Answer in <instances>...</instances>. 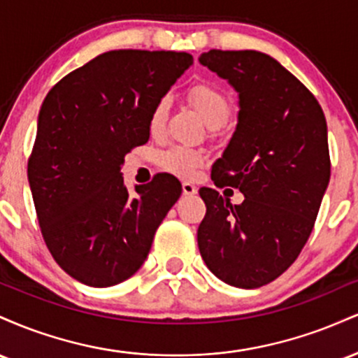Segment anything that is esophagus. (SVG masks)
Returning <instances> with one entry per match:
<instances>
[{
	"instance_id": "34e87169",
	"label": "esophagus",
	"mask_w": 358,
	"mask_h": 358,
	"mask_svg": "<svg viewBox=\"0 0 358 358\" xmlns=\"http://www.w3.org/2000/svg\"><path fill=\"white\" fill-rule=\"evenodd\" d=\"M182 190H183V195L192 196V195H196V192H199V188H196L193 183L185 182V183L182 185Z\"/></svg>"
}]
</instances>
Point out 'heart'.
Here are the masks:
<instances>
[{
	"label": "heart",
	"mask_w": 358,
	"mask_h": 358,
	"mask_svg": "<svg viewBox=\"0 0 358 358\" xmlns=\"http://www.w3.org/2000/svg\"><path fill=\"white\" fill-rule=\"evenodd\" d=\"M188 101L203 119V122L212 129H219L229 121L232 114V102L219 87L210 84H199L190 89ZM168 110H170V99L162 97L151 109L150 127L151 134H159L165 127ZM207 162V155L200 150H192L185 146H171L159 153L158 163L166 173H171L180 178H193L196 171Z\"/></svg>",
	"instance_id": "heart-1"
}]
</instances>
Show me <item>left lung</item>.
<instances>
[{"label":"left lung","mask_w":358,"mask_h":358,"mask_svg":"<svg viewBox=\"0 0 358 358\" xmlns=\"http://www.w3.org/2000/svg\"><path fill=\"white\" fill-rule=\"evenodd\" d=\"M199 62L239 96L236 131L212 180L239 188L244 202L200 188L207 213L196 241L217 278L254 289L281 276L313 231L330 182L327 119L313 94L266 53L210 50Z\"/></svg>","instance_id":"8db88e82"}]
</instances>
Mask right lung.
I'll list each match as a JSON object with an SVG mask.
<instances>
[{
    "instance_id": "add662e5",
    "label": "right lung",
    "mask_w": 358,
    "mask_h": 358,
    "mask_svg": "<svg viewBox=\"0 0 358 358\" xmlns=\"http://www.w3.org/2000/svg\"><path fill=\"white\" fill-rule=\"evenodd\" d=\"M192 64L185 52H106L45 97L28 183L45 244L82 285L108 287L133 276L182 195L168 173L129 193L121 165L148 141L151 109Z\"/></svg>"
}]
</instances>
